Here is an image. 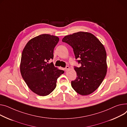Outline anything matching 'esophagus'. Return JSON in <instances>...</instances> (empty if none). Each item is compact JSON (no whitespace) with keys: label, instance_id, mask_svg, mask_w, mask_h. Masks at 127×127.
<instances>
[{"label":"esophagus","instance_id":"1","mask_svg":"<svg viewBox=\"0 0 127 127\" xmlns=\"http://www.w3.org/2000/svg\"><path fill=\"white\" fill-rule=\"evenodd\" d=\"M69 69V66H67L65 68V71H67Z\"/></svg>","mask_w":127,"mask_h":127}]
</instances>
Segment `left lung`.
<instances>
[{
	"instance_id": "left-lung-1",
	"label": "left lung",
	"mask_w": 127,
	"mask_h": 127,
	"mask_svg": "<svg viewBox=\"0 0 127 127\" xmlns=\"http://www.w3.org/2000/svg\"><path fill=\"white\" fill-rule=\"evenodd\" d=\"M62 41L73 49L75 59H80V67H74L77 77L71 86L78 94L87 95L95 91L107 71V55L100 41L92 33L79 32L65 36Z\"/></svg>"
}]
</instances>
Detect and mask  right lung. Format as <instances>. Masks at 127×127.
Listing matches in <instances>:
<instances>
[{
    "mask_svg": "<svg viewBox=\"0 0 127 127\" xmlns=\"http://www.w3.org/2000/svg\"><path fill=\"white\" fill-rule=\"evenodd\" d=\"M57 36L42 34L31 39L23 49L20 70L29 88L40 96L49 95L56 87L58 78L64 71L48 61L54 57Z\"/></svg>",
    "mask_w": 127,
    "mask_h": 127,
    "instance_id": "1",
    "label": "right lung"
}]
</instances>
